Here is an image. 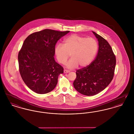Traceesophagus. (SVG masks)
I'll use <instances>...</instances> for the list:
<instances>
[{
	"label": "esophagus",
	"mask_w": 134,
	"mask_h": 134,
	"mask_svg": "<svg viewBox=\"0 0 134 134\" xmlns=\"http://www.w3.org/2000/svg\"><path fill=\"white\" fill-rule=\"evenodd\" d=\"M70 72V71L67 70H64V73H69Z\"/></svg>",
	"instance_id": "1"
}]
</instances>
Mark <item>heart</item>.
<instances>
[{
  "mask_svg": "<svg viewBox=\"0 0 134 134\" xmlns=\"http://www.w3.org/2000/svg\"><path fill=\"white\" fill-rule=\"evenodd\" d=\"M64 45L59 44L55 49L58 62L64 64L70 57L71 59L66 63L69 69H73L79 65L84 67L88 66L95 57L98 49L97 43L93 38H87L77 35H72L66 38Z\"/></svg>",
  "mask_w": 134,
  "mask_h": 134,
  "instance_id": "b5f03b06",
  "label": "heart"
}]
</instances>
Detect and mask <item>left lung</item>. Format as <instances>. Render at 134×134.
I'll list each match as a JSON object with an SVG mask.
<instances>
[{
    "mask_svg": "<svg viewBox=\"0 0 134 134\" xmlns=\"http://www.w3.org/2000/svg\"><path fill=\"white\" fill-rule=\"evenodd\" d=\"M92 32L98 42L96 57L87 66L77 70L73 82L78 92L87 96L96 95L108 86L113 79L116 64L115 56L108 41Z\"/></svg>",
    "mask_w": 134,
    "mask_h": 134,
    "instance_id": "8db88e82",
    "label": "left lung"
}]
</instances>
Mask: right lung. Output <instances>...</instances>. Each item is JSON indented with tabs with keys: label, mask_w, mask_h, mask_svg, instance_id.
Returning <instances> with one entry per match:
<instances>
[{
	"label": "right lung",
	"mask_w": 134,
	"mask_h": 134,
	"mask_svg": "<svg viewBox=\"0 0 134 134\" xmlns=\"http://www.w3.org/2000/svg\"><path fill=\"white\" fill-rule=\"evenodd\" d=\"M69 32L45 29L25 40L18 55L19 73L27 86L36 93H47L57 85L64 69L54 57L55 45Z\"/></svg>",
	"instance_id": "1"
}]
</instances>
